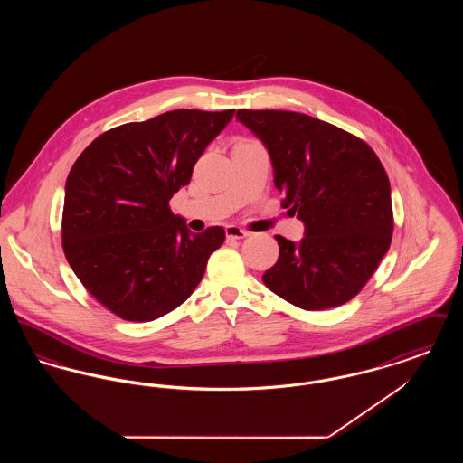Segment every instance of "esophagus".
Listing matches in <instances>:
<instances>
[{"label":"esophagus","mask_w":463,"mask_h":463,"mask_svg":"<svg viewBox=\"0 0 463 463\" xmlns=\"http://www.w3.org/2000/svg\"><path fill=\"white\" fill-rule=\"evenodd\" d=\"M225 236H227L229 240H242V238H248L250 232H248V231H242V229L236 227V225H227V227H225Z\"/></svg>","instance_id":"esophagus-1"}]
</instances>
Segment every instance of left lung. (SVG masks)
<instances>
[{
    "label": "left lung",
    "instance_id": "left-lung-1",
    "mask_svg": "<svg viewBox=\"0 0 463 463\" xmlns=\"http://www.w3.org/2000/svg\"><path fill=\"white\" fill-rule=\"evenodd\" d=\"M264 142L283 206L304 222L306 236H276L279 259L265 287L306 310L354 298L387 253L392 231L391 184L373 149L353 133L291 110L240 109Z\"/></svg>",
    "mask_w": 463,
    "mask_h": 463
}]
</instances>
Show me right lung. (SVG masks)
Segmentation results:
<instances>
[{
  "instance_id": "add662e5",
  "label": "right lung",
  "mask_w": 463,
  "mask_h": 463,
  "mask_svg": "<svg viewBox=\"0 0 463 463\" xmlns=\"http://www.w3.org/2000/svg\"><path fill=\"white\" fill-rule=\"evenodd\" d=\"M234 109H176L99 135L66 180L62 248L83 287L125 321H153L184 304L225 240L174 215L206 146Z\"/></svg>"
}]
</instances>
